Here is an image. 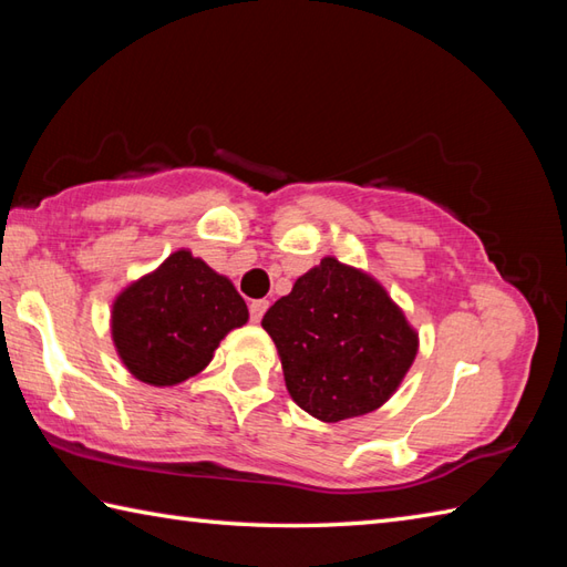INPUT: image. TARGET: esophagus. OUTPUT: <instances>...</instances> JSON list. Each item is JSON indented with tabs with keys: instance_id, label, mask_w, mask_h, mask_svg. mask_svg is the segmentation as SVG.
Wrapping results in <instances>:
<instances>
[{
	"instance_id": "34e87169",
	"label": "esophagus",
	"mask_w": 567,
	"mask_h": 567,
	"mask_svg": "<svg viewBox=\"0 0 567 567\" xmlns=\"http://www.w3.org/2000/svg\"><path fill=\"white\" fill-rule=\"evenodd\" d=\"M268 307H270L268 299H256V302H250V307H248L250 309V321L258 323L265 311H268Z\"/></svg>"
}]
</instances>
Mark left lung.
Instances as JSON below:
<instances>
[{"label":"left lung","mask_w":567,"mask_h":567,"mask_svg":"<svg viewBox=\"0 0 567 567\" xmlns=\"http://www.w3.org/2000/svg\"><path fill=\"white\" fill-rule=\"evenodd\" d=\"M292 400L327 424L375 412L400 388L419 333L363 270L323 258L265 311Z\"/></svg>","instance_id":"left-lung-1"}]
</instances>
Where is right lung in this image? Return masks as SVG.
I'll return each instance as SVG.
<instances>
[{
	"label": "right lung",
	"mask_w": 567,
	"mask_h": 567,
	"mask_svg": "<svg viewBox=\"0 0 567 567\" xmlns=\"http://www.w3.org/2000/svg\"><path fill=\"white\" fill-rule=\"evenodd\" d=\"M246 321L248 307L231 280L175 250L114 299L112 339L131 375L173 388L207 368L224 336Z\"/></svg>",
	"instance_id": "add662e5"
}]
</instances>
